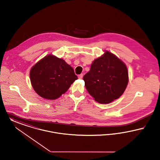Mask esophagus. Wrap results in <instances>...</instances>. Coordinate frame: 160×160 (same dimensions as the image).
Instances as JSON below:
<instances>
[{"instance_id":"34e87169","label":"esophagus","mask_w":160,"mask_h":160,"mask_svg":"<svg viewBox=\"0 0 160 160\" xmlns=\"http://www.w3.org/2000/svg\"><path fill=\"white\" fill-rule=\"evenodd\" d=\"M82 77H83V74H80V75L78 76V78L80 79H82Z\"/></svg>"}]
</instances>
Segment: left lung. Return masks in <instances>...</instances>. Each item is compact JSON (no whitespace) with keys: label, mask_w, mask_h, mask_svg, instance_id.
Returning <instances> with one entry per match:
<instances>
[{"label":"left lung","mask_w":160,"mask_h":160,"mask_svg":"<svg viewBox=\"0 0 160 160\" xmlns=\"http://www.w3.org/2000/svg\"><path fill=\"white\" fill-rule=\"evenodd\" d=\"M88 93L100 103H109L125 92L129 78L126 64L108 51L92 61L84 77Z\"/></svg>","instance_id":"1"}]
</instances>
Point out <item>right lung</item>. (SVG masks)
I'll return each mask as SVG.
<instances>
[{"instance_id": "1", "label": "right lung", "mask_w": 160, "mask_h": 160, "mask_svg": "<svg viewBox=\"0 0 160 160\" xmlns=\"http://www.w3.org/2000/svg\"><path fill=\"white\" fill-rule=\"evenodd\" d=\"M29 76L35 92L48 100L59 98L78 79L73 68L64 59L51 54L31 68Z\"/></svg>"}]
</instances>
